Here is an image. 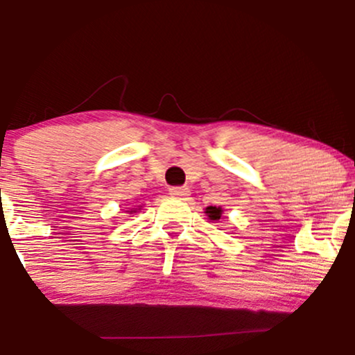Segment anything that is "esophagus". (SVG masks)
Returning <instances> with one entry per match:
<instances>
[{
    "mask_svg": "<svg viewBox=\"0 0 355 355\" xmlns=\"http://www.w3.org/2000/svg\"><path fill=\"white\" fill-rule=\"evenodd\" d=\"M170 195H172L173 198H178V200H185L190 195V190L187 189V187H172V189H170Z\"/></svg>",
    "mask_w": 355,
    "mask_h": 355,
    "instance_id": "34e87169",
    "label": "esophagus"
}]
</instances>
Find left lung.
Returning <instances> with one entry per match:
<instances>
[{"mask_svg":"<svg viewBox=\"0 0 355 355\" xmlns=\"http://www.w3.org/2000/svg\"><path fill=\"white\" fill-rule=\"evenodd\" d=\"M205 214L210 220H215V222H217V220H220V217H222L223 210H222V207H211L210 205L205 209Z\"/></svg>","mask_w":355,"mask_h":355,"instance_id":"left-lung-1","label":"left lung"}]
</instances>
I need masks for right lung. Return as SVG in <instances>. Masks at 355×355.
<instances>
[{
    "label": "right lung",
    "instance_id": "1",
    "mask_svg": "<svg viewBox=\"0 0 355 355\" xmlns=\"http://www.w3.org/2000/svg\"><path fill=\"white\" fill-rule=\"evenodd\" d=\"M138 210H141V205H138V209H130L128 214H137Z\"/></svg>",
    "mask_w": 355,
    "mask_h": 355
}]
</instances>
